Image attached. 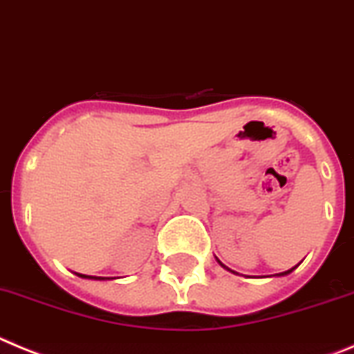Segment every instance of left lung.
<instances>
[{
    "mask_svg": "<svg viewBox=\"0 0 354 354\" xmlns=\"http://www.w3.org/2000/svg\"><path fill=\"white\" fill-rule=\"evenodd\" d=\"M295 268H296V266H295ZM295 268L288 270V272H282V273H279V275H288V273H291V272H292V270H295Z\"/></svg>",
    "mask_w": 354,
    "mask_h": 354,
    "instance_id": "8db88e82",
    "label": "left lung"
}]
</instances>
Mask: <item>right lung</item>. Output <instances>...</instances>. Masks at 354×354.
<instances>
[{
    "instance_id": "obj_1",
    "label": "right lung",
    "mask_w": 354,
    "mask_h": 354,
    "mask_svg": "<svg viewBox=\"0 0 354 354\" xmlns=\"http://www.w3.org/2000/svg\"><path fill=\"white\" fill-rule=\"evenodd\" d=\"M79 277H82V279H98V280H104L107 279V277H93V275H82V273H77Z\"/></svg>"
}]
</instances>
